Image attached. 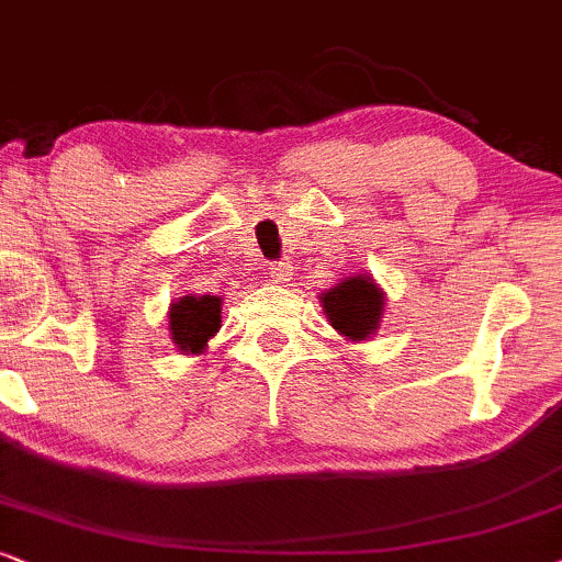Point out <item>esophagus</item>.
Returning a JSON list of instances; mask_svg holds the SVG:
<instances>
[{
	"instance_id": "obj_1",
	"label": "esophagus",
	"mask_w": 562,
	"mask_h": 562,
	"mask_svg": "<svg viewBox=\"0 0 562 562\" xmlns=\"http://www.w3.org/2000/svg\"><path fill=\"white\" fill-rule=\"evenodd\" d=\"M269 277H272L274 282H290V277H293V265H290V261H277V265L269 267Z\"/></svg>"
}]
</instances>
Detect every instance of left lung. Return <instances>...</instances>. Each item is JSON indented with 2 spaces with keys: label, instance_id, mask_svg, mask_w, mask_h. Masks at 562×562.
Wrapping results in <instances>:
<instances>
[{
  "label": "left lung",
  "instance_id": "1",
  "mask_svg": "<svg viewBox=\"0 0 562 562\" xmlns=\"http://www.w3.org/2000/svg\"><path fill=\"white\" fill-rule=\"evenodd\" d=\"M322 308L329 324L350 342H363L383 318V290L371 274H352L322 293Z\"/></svg>",
  "mask_w": 562,
  "mask_h": 562
}]
</instances>
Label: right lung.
I'll return each instance as SVG.
<instances>
[{
  "label": "right lung",
  "mask_w": 562,
  "mask_h": 562,
  "mask_svg": "<svg viewBox=\"0 0 562 562\" xmlns=\"http://www.w3.org/2000/svg\"><path fill=\"white\" fill-rule=\"evenodd\" d=\"M223 301L217 295H183L170 303V339L187 355L207 350V342L220 329Z\"/></svg>",
  "instance_id": "right-lung-1"
}]
</instances>
